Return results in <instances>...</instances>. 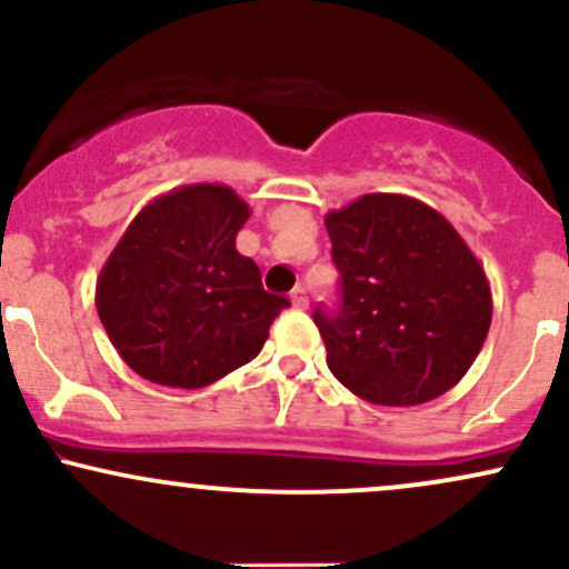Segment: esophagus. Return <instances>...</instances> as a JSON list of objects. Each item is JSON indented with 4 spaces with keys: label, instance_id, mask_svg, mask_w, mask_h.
I'll list each match as a JSON object with an SVG mask.
<instances>
[{
    "label": "esophagus",
    "instance_id": "1",
    "mask_svg": "<svg viewBox=\"0 0 569 569\" xmlns=\"http://www.w3.org/2000/svg\"><path fill=\"white\" fill-rule=\"evenodd\" d=\"M291 302H293V307H299V310H305V307L310 305V299H307V291L302 289V286H297V289L291 291Z\"/></svg>",
    "mask_w": 569,
    "mask_h": 569
}]
</instances>
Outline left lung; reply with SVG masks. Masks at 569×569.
<instances>
[{"label":"left lung","mask_w":569,"mask_h":569,"mask_svg":"<svg viewBox=\"0 0 569 569\" xmlns=\"http://www.w3.org/2000/svg\"><path fill=\"white\" fill-rule=\"evenodd\" d=\"M342 305L312 312L326 363L380 407L433 401L466 377L492 323L485 267L426 202L361 194L326 213Z\"/></svg>","instance_id":"1"}]
</instances>
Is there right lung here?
Here are the masks:
<instances>
[{"instance_id": "1", "label": "right lung", "mask_w": 569, "mask_h": 569, "mask_svg": "<svg viewBox=\"0 0 569 569\" xmlns=\"http://www.w3.org/2000/svg\"><path fill=\"white\" fill-rule=\"evenodd\" d=\"M251 208L224 184H187L136 213L96 280L103 329L143 380L206 388L262 350L289 299L234 248Z\"/></svg>"}]
</instances>
